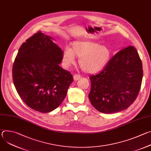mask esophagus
<instances>
[{"mask_svg": "<svg viewBox=\"0 0 151 151\" xmlns=\"http://www.w3.org/2000/svg\"><path fill=\"white\" fill-rule=\"evenodd\" d=\"M81 78V76L78 74H75L73 75V79L74 81H78Z\"/></svg>", "mask_w": 151, "mask_h": 151, "instance_id": "obj_1", "label": "esophagus"}]
</instances>
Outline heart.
Instances as JSON below:
<instances>
[{"instance_id":"1","label":"heart","mask_w":151,"mask_h":151,"mask_svg":"<svg viewBox=\"0 0 151 151\" xmlns=\"http://www.w3.org/2000/svg\"><path fill=\"white\" fill-rule=\"evenodd\" d=\"M79 57L81 69L85 72L94 73L103 69L109 63L112 51L107 45L90 40H75L72 43V48L66 47L63 52V61L66 67L75 63V57Z\"/></svg>"}]
</instances>
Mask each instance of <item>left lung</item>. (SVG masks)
<instances>
[{"instance_id": "8db88e82", "label": "left lung", "mask_w": 151, "mask_h": 151, "mask_svg": "<svg viewBox=\"0 0 151 151\" xmlns=\"http://www.w3.org/2000/svg\"><path fill=\"white\" fill-rule=\"evenodd\" d=\"M142 77L139 54L134 47L129 46L116 54L100 73L90 77V101L102 113L124 111L136 99Z\"/></svg>"}]
</instances>
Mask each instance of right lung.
<instances>
[{"instance_id":"add662e5","label":"right lung","mask_w":151,"mask_h":151,"mask_svg":"<svg viewBox=\"0 0 151 151\" xmlns=\"http://www.w3.org/2000/svg\"><path fill=\"white\" fill-rule=\"evenodd\" d=\"M54 39L38 32L20 47L12 67V79L20 98L30 108L48 113L60 105L73 81L59 64L61 49Z\"/></svg>"}]
</instances>
